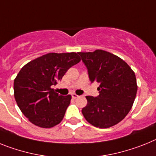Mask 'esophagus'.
Returning <instances> with one entry per match:
<instances>
[{"label": "esophagus", "instance_id": "obj_1", "mask_svg": "<svg viewBox=\"0 0 156 156\" xmlns=\"http://www.w3.org/2000/svg\"><path fill=\"white\" fill-rule=\"evenodd\" d=\"M78 95H77V94H72V98H74V99H75V98H78Z\"/></svg>", "mask_w": 156, "mask_h": 156}]
</instances>
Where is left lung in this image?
<instances>
[{
    "instance_id": "8db88e82",
    "label": "left lung",
    "mask_w": 156,
    "mask_h": 156,
    "mask_svg": "<svg viewBox=\"0 0 156 156\" xmlns=\"http://www.w3.org/2000/svg\"><path fill=\"white\" fill-rule=\"evenodd\" d=\"M91 83H99L97 97L86 96L82 114L89 123L106 129L126 118L135 100L137 84L134 72L122 58L102 50L78 53Z\"/></svg>"
}]
</instances>
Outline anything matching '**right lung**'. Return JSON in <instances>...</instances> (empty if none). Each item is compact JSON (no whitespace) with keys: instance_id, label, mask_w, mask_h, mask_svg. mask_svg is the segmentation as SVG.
<instances>
[{"instance_id":"add662e5","label":"right lung","mask_w":156,"mask_h":156,"mask_svg":"<svg viewBox=\"0 0 156 156\" xmlns=\"http://www.w3.org/2000/svg\"><path fill=\"white\" fill-rule=\"evenodd\" d=\"M80 62L74 52L50 53L28 62L19 72L14 80L15 99L31 123L52 128L62 122L72 96L58 94L51 87Z\"/></svg>"}]
</instances>
